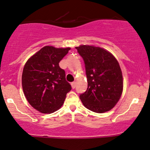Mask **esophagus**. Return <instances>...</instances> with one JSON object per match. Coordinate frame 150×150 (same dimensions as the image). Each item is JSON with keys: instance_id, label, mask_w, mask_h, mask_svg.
I'll use <instances>...</instances> for the list:
<instances>
[{"instance_id": "1", "label": "esophagus", "mask_w": 150, "mask_h": 150, "mask_svg": "<svg viewBox=\"0 0 150 150\" xmlns=\"http://www.w3.org/2000/svg\"><path fill=\"white\" fill-rule=\"evenodd\" d=\"M71 86H72V89L75 88V87H76V82H72V83H71Z\"/></svg>"}]
</instances>
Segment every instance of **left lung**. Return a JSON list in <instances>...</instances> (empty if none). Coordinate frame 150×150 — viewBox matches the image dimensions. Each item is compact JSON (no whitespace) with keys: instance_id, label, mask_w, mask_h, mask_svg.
Masks as SVG:
<instances>
[{"instance_id":"1","label":"left lung","mask_w":150,"mask_h":150,"mask_svg":"<svg viewBox=\"0 0 150 150\" xmlns=\"http://www.w3.org/2000/svg\"><path fill=\"white\" fill-rule=\"evenodd\" d=\"M86 67L88 88L80 95L84 106L96 113L110 111L120 99L123 91L121 67L113 55L100 47H76Z\"/></svg>"}]
</instances>
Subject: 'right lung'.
Segmentation results:
<instances>
[{
    "label": "right lung",
    "instance_id": "right-lung-1",
    "mask_svg": "<svg viewBox=\"0 0 150 150\" xmlns=\"http://www.w3.org/2000/svg\"><path fill=\"white\" fill-rule=\"evenodd\" d=\"M70 50L45 46L25 64L22 73L23 93L30 105L39 112L57 111L72 88L65 79V72L59 66Z\"/></svg>",
    "mask_w": 150,
    "mask_h": 150
}]
</instances>
